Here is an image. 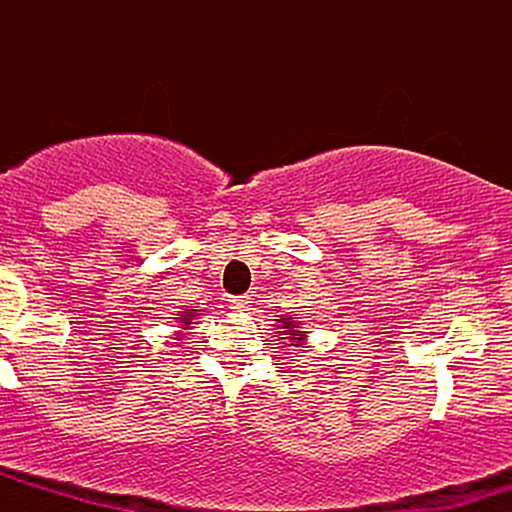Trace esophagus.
<instances>
[{"instance_id":"esophagus-1","label":"esophagus","mask_w":512,"mask_h":512,"mask_svg":"<svg viewBox=\"0 0 512 512\" xmlns=\"http://www.w3.org/2000/svg\"><path fill=\"white\" fill-rule=\"evenodd\" d=\"M250 298L248 296H236L231 298V310H236V313H245V310H250Z\"/></svg>"}]
</instances>
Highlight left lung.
Returning a JSON list of instances; mask_svg holds the SVG:
<instances>
[{"instance_id":"left-lung-1","label":"left lung","mask_w":512,"mask_h":512,"mask_svg":"<svg viewBox=\"0 0 512 512\" xmlns=\"http://www.w3.org/2000/svg\"><path fill=\"white\" fill-rule=\"evenodd\" d=\"M276 327H279V330H284V337L281 339H286L291 349H301V346L305 344V337H308V334L301 332V320H298V317L279 315Z\"/></svg>"}]
</instances>
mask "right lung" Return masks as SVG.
Returning <instances> with one entry per match:
<instances>
[{
  "mask_svg": "<svg viewBox=\"0 0 512 512\" xmlns=\"http://www.w3.org/2000/svg\"><path fill=\"white\" fill-rule=\"evenodd\" d=\"M195 317H197V310L192 308V305H187V308H182L180 317H175V322H178V325H180L178 334H175V337H173L175 344L182 342V330H190V327L195 325Z\"/></svg>",
  "mask_w": 512,
  "mask_h": 512,
  "instance_id": "right-lung-1",
  "label": "right lung"
}]
</instances>
